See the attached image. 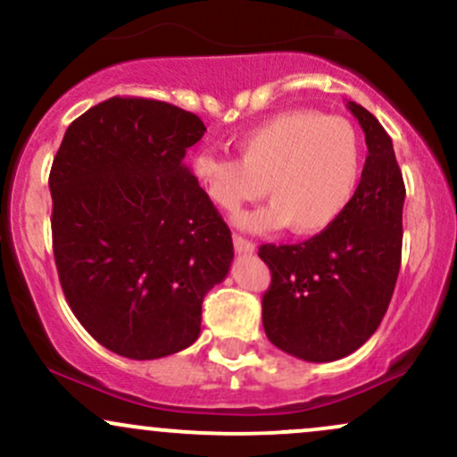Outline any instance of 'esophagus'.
Segmentation results:
<instances>
[{
	"label": "esophagus",
	"mask_w": 457,
	"mask_h": 457,
	"mask_svg": "<svg viewBox=\"0 0 457 457\" xmlns=\"http://www.w3.org/2000/svg\"><path fill=\"white\" fill-rule=\"evenodd\" d=\"M234 249L236 253H255V245L251 243V240L243 238V236H236L234 234Z\"/></svg>",
	"instance_id": "1"
}]
</instances>
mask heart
Returning <instances> with one entry per match:
<instances>
[{
  "label": "heart",
  "mask_w": 457,
  "mask_h": 457,
  "mask_svg": "<svg viewBox=\"0 0 457 457\" xmlns=\"http://www.w3.org/2000/svg\"><path fill=\"white\" fill-rule=\"evenodd\" d=\"M238 161L199 150L191 170L206 197L232 212L266 193L269 206L240 212L236 225L253 234L287 228L316 236L342 217L363 171V145L348 120L309 109L270 115L240 135Z\"/></svg>",
  "instance_id": "1"
}]
</instances>
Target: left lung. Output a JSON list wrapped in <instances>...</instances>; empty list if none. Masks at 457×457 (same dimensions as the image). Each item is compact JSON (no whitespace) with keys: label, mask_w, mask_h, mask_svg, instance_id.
Returning <instances> with one entry per match:
<instances>
[{"label":"left lung","mask_w":457,"mask_h":457,"mask_svg":"<svg viewBox=\"0 0 457 457\" xmlns=\"http://www.w3.org/2000/svg\"><path fill=\"white\" fill-rule=\"evenodd\" d=\"M345 107L365 133L367 159L353 202L328 229L298 245H262L270 287L266 337L283 353L328 363L359 350L385 318L402 262L403 188L393 141L365 107Z\"/></svg>","instance_id":"left-lung-1"}]
</instances>
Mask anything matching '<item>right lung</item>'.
<instances>
[{"label": "right lung", "instance_id": "1", "mask_svg": "<svg viewBox=\"0 0 457 457\" xmlns=\"http://www.w3.org/2000/svg\"><path fill=\"white\" fill-rule=\"evenodd\" d=\"M195 113L113 96L66 129L49 188L62 290L83 328L135 361L199 337L204 296L228 277L229 228L185 165Z\"/></svg>", "mask_w": 457, "mask_h": 457}]
</instances>
